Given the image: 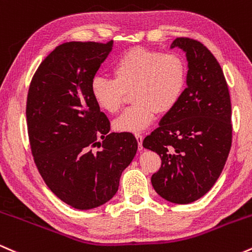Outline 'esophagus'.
<instances>
[{"label": "esophagus", "instance_id": "obj_1", "mask_svg": "<svg viewBox=\"0 0 252 252\" xmlns=\"http://www.w3.org/2000/svg\"><path fill=\"white\" fill-rule=\"evenodd\" d=\"M135 137H136V140H137V143H138V149L140 150H142L143 149V146H142V142H143V136L141 135V134H135Z\"/></svg>", "mask_w": 252, "mask_h": 252}]
</instances>
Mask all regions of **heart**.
Listing matches in <instances>:
<instances>
[{
    "label": "heart",
    "mask_w": 252,
    "mask_h": 252,
    "mask_svg": "<svg viewBox=\"0 0 252 252\" xmlns=\"http://www.w3.org/2000/svg\"><path fill=\"white\" fill-rule=\"evenodd\" d=\"M112 76H97L90 85L91 97L102 111L116 114L132 91L130 108L115 121L118 131L138 132L148 128L158 112L178 105L187 84V65L176 53L131 48L112 63Z\"/></svg>",
    "instance_id": "1"
}]
</instances>
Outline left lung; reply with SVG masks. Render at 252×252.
Wrapping results in <instances>:
<instances>
[{"label": "left lung", "mask_w": 252, "mask_h": 252, "mask_svg": "<svg viewBox=\"0 0 252 252\" xmlns=\"http://www.w3.org/2000/svg\"><path fill=\"white\" fill-rule=\"evenodd\" d=\"M174 47L186 52L187 88L143 147L161 158L152 176L156 193L174 204H189L212 189L226 162L232 142L231 100L220 65L207 47L189 37H176Z\"/></svg>", "instance_id": "obj_1"}]
</instances>
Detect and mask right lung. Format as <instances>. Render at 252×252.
Segmentation results:
<instances>
[{"instance_id": "add662e5", "label": "right lung", "mask_w": 252, "mask_h": 252, "mask_svg": "<svg viewBox=\"0 0 252 252\" xmlns=\"http://www.w3.org/2000/svg\"><path fill=\"white\" fill-rule=\"evenodd\" d=\"M112 43L57 46L28 90L26 116L34 162L48 189L77 210L94 209L116 194L121 175L137 152L131 132L110 134L108 117L90 91Z\"/></svg>"}]
</instances>
